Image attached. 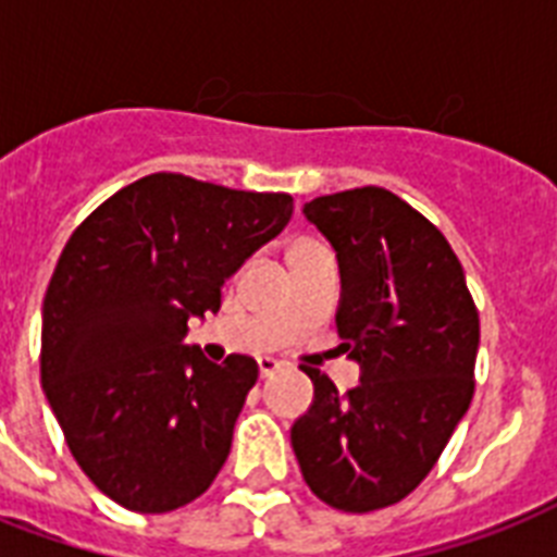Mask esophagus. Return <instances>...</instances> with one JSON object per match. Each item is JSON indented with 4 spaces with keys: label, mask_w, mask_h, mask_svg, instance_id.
<instances>
[{
    "label": "esophagus",
    "mask_w": 557,
    "mask_h": 557,
    "mask_svg": "<svg viewBox=\"0 0 557 557\" xmlns=\"http://www.w3.org/2000/svg\"><path fill=\"white\" fill-rule=\"evenodd\" d=\"M280 370V361L277 358H260V375L262 379H271V375H274V372Z\"/></svg>",
    "instance_id": "esophagus-1"
}]
</instances>
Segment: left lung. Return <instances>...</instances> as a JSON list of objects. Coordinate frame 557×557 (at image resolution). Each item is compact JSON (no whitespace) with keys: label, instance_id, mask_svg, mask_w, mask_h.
Segmentation results:
<instances>
[{"label":"left lung","instance_id":"obj_1","mask_svg":"<svg viewBox=\"0 0 557 557\" xmlns=\"http://www.w3.org/2000/svg\"><path fill=\"white\" fill-rule=\"evenodd\" d=\"M338 253L341 349L361 381L338 393L304 367L314 401L292 428L306 485L352 515L405 500L448 445L474 396L480 314L442 231L384 187L306 201Z\"/></svg>","mask_w":557,"mask_h":557}]
</instances>
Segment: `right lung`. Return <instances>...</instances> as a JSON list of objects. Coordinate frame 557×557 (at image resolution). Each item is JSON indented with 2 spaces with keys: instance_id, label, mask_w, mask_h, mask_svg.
<instances>
[{
  "instance_id": "1",
  "label": "right lung",
  "mask_w": 557,
  "mask_h": 557,
  "mask_svg": "<svg viewBox=\"0 0 557 557\" xmlns=\"http://www.w3.org/2000/svg\"><path fill=\"white\" fill-rule=\"evenodd\" d=\"M292 210L288 193L152 173L69 236L42 304L39 381L83 474L117 506L182 509L225 466L260 367L210 364L182 338Z\"/></svg>"
}]
</instances>
